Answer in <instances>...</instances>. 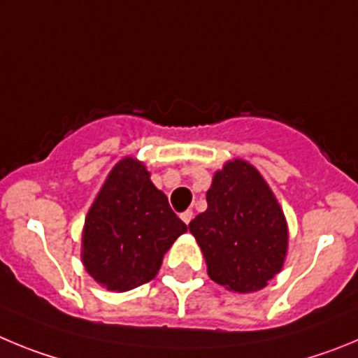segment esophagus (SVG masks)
Segmentation results:
<instances>
[{"instance_id":"34e87169","label":"esophagus","mask_w":358,"mask_h":358,"mask_svg":"<svg viewBox=\"0 0 358 358\" xmlns=\"http://www.w3.org/2000/svg\"><path fill=\"white\" fill-rule=\"evenodd\" d=\"M180 217H182L183 223L189 224L191 223V219L194 217V214H192V210H185V212H182V215H180Z\"/></svg>"}]
</instances>
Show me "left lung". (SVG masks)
<instances>
[{
	"instance_id": "8db88e82",
	"label": "left lung",
	"mask_w": 358,
	"mask_h": 358,
	"mask_svg": "<svg viewBox=\"0 0 358 358\" xmlns=\"http://www.w3.org/2000/svg\"><path fill=\"white\" fill-rule=\"evenodd\" d=\"M207 210L189 230L198 241L208 276L235 292H255L282 269L287 224L260 173L234 160L214 175Z\"/></svg>"
}]
</instances>
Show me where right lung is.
I'll list each match as a JSON object with an SVG mask.
<instances>
[{"instance_id": "add662e5", "label": "right lung", "mask_w": 358, "mask_h": 358, "mask_svg": "<svg viewBox=\"0 0 358 358\" xmlns=\"http://www.w3.org/2000/svg\"><path fill=\"white\" fill-rule=\"evenodd\" d=\"M185 231L146 167L123 159L87 214L83 266L108 291H130L155 278L164 253Z\"/></svg>"}]
</instances>
